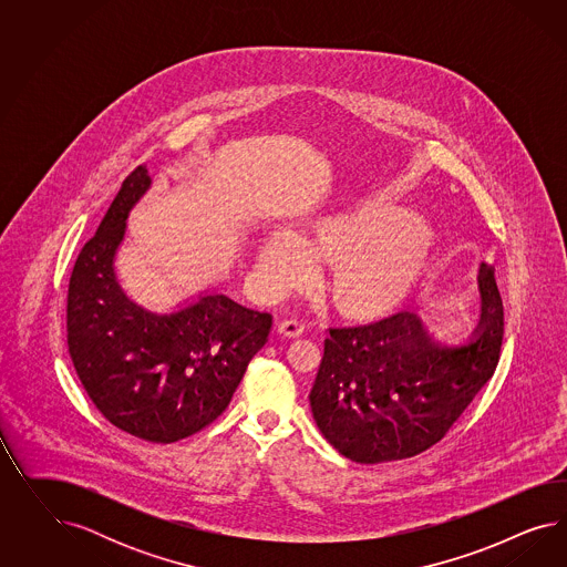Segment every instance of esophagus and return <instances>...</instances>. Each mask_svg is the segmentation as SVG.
I'll list each match as a JSON object with an SVG mask.
<instances>
[{
  "instance_id": "obj_1",
  "label": "esophagus",
  "mask_w": 567,
  "mask_h": 567,
  "mask_svg": "<svg viewBox=\"0 0 567 567\" xmlns=\"http://www.w3.org/2000/svg\"><path fill=\"white\" fill-rule=\"evenodd\" d=\"M278 332H280L282 337L295 339V337H301V334L306 332V324L299 322V320H282V322L278 324Z\"/></svg>"
}]
</instances>
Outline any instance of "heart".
<instances>
[{
  "instance_id": "1",
  "label": "heart",
  "mask_w": 567,
  "mask_h": 567,
  "mask_svg": "<svg viewBox=\"0 0 567 567\" xmlns=\"http://www.w3.org/2000/svg\"><path fill=\"white\" fill-rule=\"evenodd\" d=\"M434 230L412 212L360 202L309 226H272L259 245L256 285L280 297L306 285L316 258L328 259L327 280L339 308L377 313L393 308L429 272Z\"/></svg>"
}]
</instances>
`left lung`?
<instances>
[{
  "label": "left lung",
  "mask_w": 567,
  "mask_h": 567,
  "mask_svg": "<svg viewBox=\"0 0 567 567\" xmlns=\"http://www.w3.org/2000/svg\"><path fill=\"white\" fill-rule=\"evenodd\" d=\"M481 313L457 343H443L417 311L330 328L309 405L330 445L360 464L413 457L436 445L491 380L503 343L495 268H478Z\"/></svg>",
  "instance_id": "8db88e82"
}]
</instances>
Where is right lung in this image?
<instances>
[{
    "label": "right lung",
    "instance_id": "right-lung-1",
    "mask_svg": "<svg viewBox=\"0 0 567 567\" xmlns=\"http://www.w3.org/2000/svg\"><path fill=\"white\" fill-rule=\"evenodd\" d=\"M138 166L86 243L69 287V351L95 408L143 441L174 443L228 408L272 316L207 289L168 309L128 297L116 258L133 207L152 189Z\"/></svg>",
    "mask_w": 567,
    "mask_h": 567
}]
</instances>
